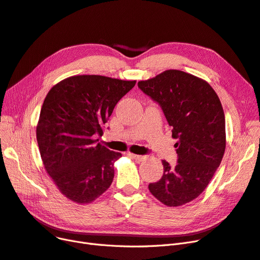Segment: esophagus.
<instances>
[{"instance_id": "obj_1", "label": "esophagus", "mask_w": 260, "mask_h": 260, "mask_svg": "<svg viewBox=\"0 0 260 260\" xmlns=\"http://www.w3.org/2000/svg\"><path fill=\"white\" fill-rule=\"evenodd\" d=\"M129 156L137 161H142L147 158L146 155H137V154H132V153L129 154Z\"/></svg>"}]
</instances>
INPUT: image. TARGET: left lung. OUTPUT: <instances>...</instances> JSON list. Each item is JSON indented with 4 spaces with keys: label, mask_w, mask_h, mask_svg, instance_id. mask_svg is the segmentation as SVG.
I'll list each match as a JSON object with an SVG mask.
<instances>
[{
    "label": "left lung",
    "mask_w": 260,
    "mask_h": 260,
    "mask_svg": "<svg viewBox=\"0 0 260 260\" xmlns=\"http://www.w3.org/2000/svg\"><path fill=\"white\" fill-rule=\"evenodd\" d=\"M156 102L178 139V164L161 160L164 174L149 184L151 194L168 207L197 198L213 178L226 148L225 115L217 94L207 81L177 70L138 82Z\"/></svg>",
    "instance_id": "obj_1"
}]
</instances>
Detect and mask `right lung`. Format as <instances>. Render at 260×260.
<instances>
[{
  "mask_svg": "<svg viewBox=\"0 0 260 260\" xmlns=\"http://www.w3.org/2000/svg\"><path fill=\"white\" fill-rule=\"evenodd\" d=\"M135 84L136 80L78 75L48 92L36 126L38 148L47 174L74 203H92L111 185L114 161L122 154L94 138L103 135L115 105Z\"/></svg>",
  "mask_w": 260,
  "mask_h": 260,
  "instance_id": "obj_1",
  "label": "right lung"
}]
</instances>
